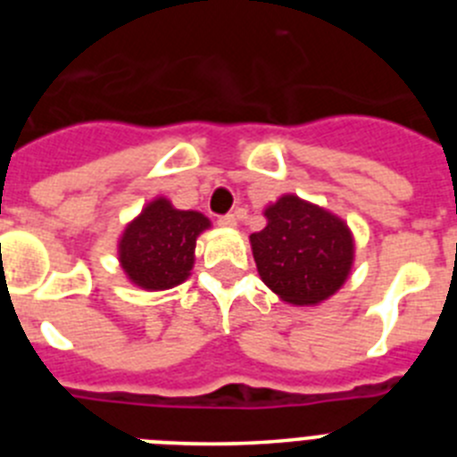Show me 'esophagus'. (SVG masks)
<instances>
[{"label":"esophagus","mask_w":457,"mask_h":457,"mask_svg":"<svg viewBox=\"0 0 457 457\" xmlns=\"http://www.w3.org/2000/svg\"><path fill=\"white\" fill-rule=\"evenodd\" d=\"M217 224H220V226H236L237 220H236V215H231V212H228V215L217 217Z\"/></svg>","instance_id":"esophagus-1"}]
</instances>
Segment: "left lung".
<instances>
[{"instance_id":"8db88e82","label":"left lung","mask_w":457,"mask_h":457,"mask_svg":"<svg viewBox=\"0 0 457 457\" xmlns=\"http://www.w3.org/2000/svg\"><path fill=\"white\" fill-rule=\"evenodd\" d=\"M265 217L268 226L249 237L265 284L297 306L318 304L337 293L354 256L348 226L293 194L270 205Z\"/></svg>"}]
</instances>
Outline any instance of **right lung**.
Masks as SVG:
<instances>
[{"label": "right lung", "instance_id": "right-lung-1", "mask_svg": "<svg viewBox=\"0 0 457 457\" xmlns=\"http://www.w3.org/2000/svg\"><path fill=\"white\" fill-rule=\"evenodd\" d=\"M210 221L194 210H176L155 199L128 224L119 242V258L132 284L167 290L183 284L194 263L196 236Z\"/></svg>", "mask_w": 457, "mask_h": 457}]
</instances>
